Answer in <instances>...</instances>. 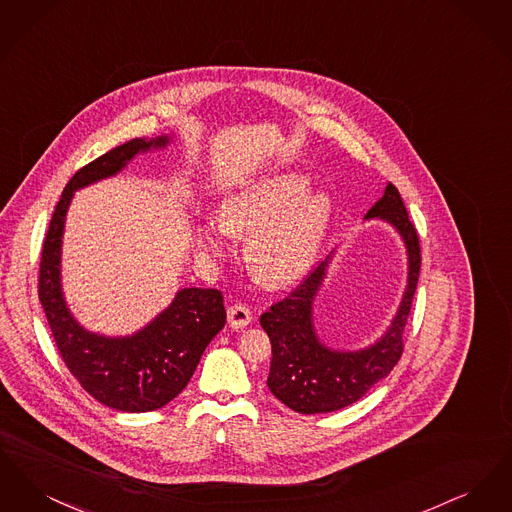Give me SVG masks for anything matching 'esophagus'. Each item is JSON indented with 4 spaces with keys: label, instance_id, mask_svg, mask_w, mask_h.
<instances>
[{
    "label": "esophagus",
    "instance_id": "esophagus-1",
    "mask_svg": "<svg viewBox=\"0 0 512 512\" xmlns=\"http://www.w3.org/2000/svg\"><path fill=\"white\" fill-rule=\"evenodd\" d=\"M251 311L244 303H234L228 307V322L232 328H244L251 322Z\"/></svg>",
    "mask_w": 512,
    "mask_h": 512
}]
</instances>
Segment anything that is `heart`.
<instances>
[{
  "label": "heart",
  "mask_w": 512,
  "mask_h": 512,
  "mask_svg": "<svg viewBox=\"0 0 512 512\" xmlns=\"http://www.w3.org/2000/svg\"><path fill=\"white\" fill-rule=\"evenodd\" d=\"M307 186L295 172L249 180L226 197L220 217L203 220L197 244L217 257L232 234H249L245 259L255 278L274 288L290 284L313 261L332 220V199Z\"/></svg>",
  "instance_id": "b5f03b06"
}]
</instances>
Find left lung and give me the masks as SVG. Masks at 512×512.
<instances>
[{
  "label": "left lung",
  "mask_w": 512,
  "mask_h": 512,
  "mask_svg": "<svg viewBox=\"0 0 512 512\" xmlns=\"http://www.w3.org/2000/svg\"><path fill=\"white\" fill-rule=\"evenodd\" d=\"M388 220L401 234L409 253V284L397 317L380 341L361 351H332L322 345L313 326V299L324 267L311 270L290 295L270 305L261 326L270 338L272 361L268 390L284 405L303 414L332 413L359 401L386 378L403 355V332L411 315L420 274V242L399 190L388 184L366 219Z\"/></svg>",
  "instance_id": "obj_1"
}]
</instances>
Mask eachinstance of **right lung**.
<instances>
[{
  "label": "right lung",
  "instance_id": "right-lung-1",
  "mask_svg": "<svg viewBox=\"0 0 512 512\" xmlns=\"http://www.w3.org/2000/svg\"><path fill=\"white\" fill-rule=\"evenodd\" d=\"M167 142V136L149 142L136 138L74 172L55 205L40 257L38 297L65 365L94 399L124 413L161 409L186 388L205 347L226 322L224 297L213 288H186L176 293L169 309L130 338L86 332L61 293V236L74 190L117 174L136 153Z\"/></svg>",
  "mask_w": 512,
  "mask_h": 512
}]
</instances>
